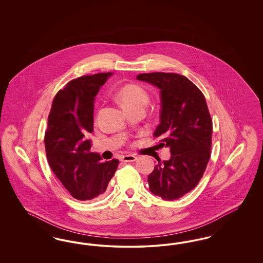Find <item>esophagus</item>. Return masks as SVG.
<instances>
[{
  "label": "esophagus",
  "mask_w": 263,
  "mask_h": 263,
  "mask_svg": "<svg viewBox=\"0 0 263 263\" xmlns=\"http://www.w3.org/2000/svg\"><path fill=\"white\" fill-rule=\"evenodd\" d=\"M137 160V158L133 155H125L121 158V161L122 162H126V163H129V162H135Z\"/></svg>",
  "instance_id": "obj_1"
}]
</instances>
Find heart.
Wrapping results in <instances>:
<instances>
[{
    "instance_id": "b5f03b06",
    "label": "heart",
    "mask_w": 263,
    "mask_h": 263,
    "mask_svg": "<svg viewBox=\"0 0 263 263\" xmlns=\"http://www.w3.org/2000/svg\"><path fill=\"white\" fill-rule=\"evenodd\" d=\"M117 100L125 110L136 106H145L148 101V95L138 86L126 85L117 92Z\"/></svg>"
}]
</instances>
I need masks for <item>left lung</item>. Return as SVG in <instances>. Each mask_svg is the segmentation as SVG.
I'll list each match as a JSON object with an SVG mask.
<instances>
[{
  "instance_id": "1",
  "label": "left lung",
  "mask_w": 263,
  "mask_h": 263,
  "mask_svg": "<svg viewBox=\"0 0 263 263\" xmlns=\"http://www.w3.org/2000/svg\"><path fill=\"white\" fill-rule=\"evenodd\" d=\"M138 81L160 89V124L154 137L170 148L171 158L159 162L148 176L151 192L176 200L195 187L210 159L212 120L200 89L184 76L140 74Z\"/></svg>"
}]
</instances>
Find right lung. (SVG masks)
<instances>
[{
	"label": "right lung",
	"instance_id": "add662e5",
	"mask_svg": "<svg viewBox=\"0 0 263 263\" xmlns=\"http://www.w3.org/2000/svg\"><path fill=\"white\" fill-rule=\"evenodd\" d=\"M112 73L83 76L60 89L52 102L45 132V150L52 172L78 200L101 196L118 166V160L101 162L90 153L97 95Z\"/></svg>",
	"mask_w": 263,
	"mask_h": 263
}]
</instances>
